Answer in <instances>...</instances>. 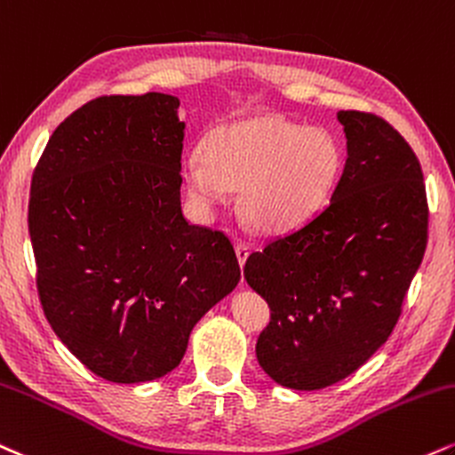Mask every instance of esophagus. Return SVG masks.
I'll return each mask as SVG.
<instances>
[{"label": "esophagus", "mask_w": 455, "mask_h": 455, "mask_svg": "<svg viewBox=\"0 0 455 455\" xmlns=\"http://www.w3.org/2000/svg\"><path fill=\"white\" fill-rule=\"evenodd\" d=\"M235 254H237L239 267H243L245 260H248V256H250V248H248V245H245V243L237 242V243H235Z\"/></svg>", "instance_id": "34e87169"}]
</instances>
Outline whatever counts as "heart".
Returning a JSON list of instances; mask_svg holds the SVG:
<instances>
[{
  "label": "heart",
  "mask_w": 455,
  "mask_h": 455,
  "mask_svg": "<svg viewBox=\"0 0 455 455\" xmlns=\"http://www.w3.org/2000/svg\"><path fill=\"white\" fill-rule=\"evenodd\" d=\"M343 156L324 129L282 116H256L218 127L205 155L188 152L182 178L204 213L239 190V210L254 231L282 235L307 224L335 190Z\"/></svg>",
  "instance_id": "1"
}]
</instances>
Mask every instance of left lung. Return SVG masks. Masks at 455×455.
Masks as SVG:
<instances>
[{
	"label": "left lung",
	"instance_id": "obj_1",
	"mask_svg": "<svg viewBox=\"0 0 455 455\" xmlns=\"http://www.w3.org/2000/svg\"><path fill=\"white\" fill-rule=\"evenodd\" d=\"M337 118L347 158L331 204L243 269L271 307L256 358L292 390L337 384L384 346L428 239L424 175L407 141L373 114Z\"/></svg>",
	"mask_w": 455,
	"mask_h": 455
}]
</instances>
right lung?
I'll list each match as a JSON object with an SVG mask.
<instances>
[{
  "mask_svg": "<svg viewBox=\"0 0 455 455\" xmlns=\"http://www.w3.org/2000/svg\"><path fill=\"white\" fill-rule=\"evenodd\" d=\"M165 92L97 97L54 129L31 180L44 314L114 384L172 373L196 322L239 283L220 231L184 218V129Z\"/></svg>",
  "mask_w": 455,
  "mask_h": 455,
  "instance_id": "obj_1",
  "label": "right lung"
}]
</instances>
